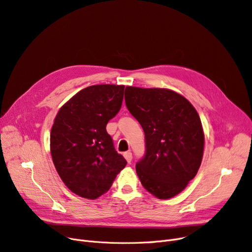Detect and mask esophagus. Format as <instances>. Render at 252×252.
I'll list each match as a JSON object with an SVG mask.
<instances>
[{
  "mask_svg": "<svg viewBox=\"0 0 252 252\" xmlns=\"http://www.w3.org/2000/svg\"><path fill=\"white\" fill-rule=\"evenodd\" d=\"M124 157H125V159H126L128 163H131V160H132V153L131 152H125Z\"/></svg>",
  "mask_w": 252,
  "mask_h": 252,
  "instance_id": "obj_1",
  "label": "esophagus"
}]
</instances>
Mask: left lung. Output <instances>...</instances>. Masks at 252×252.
<instances>
[{"instance_id":"1","label":"left lung","mask_w":252,"mask_h":252,"mask_svg":"<svg viewBox=\"0 0 252 252\" xmlns=\"http://www.w3.org/2000/svg\"><path fill=\"white\" fill-rule=\"evenodd\" d=\"M125 102L145 132L146 155L135 165L140 183L159 199L176 196L202 163L205 134L196 109L164 88L126 87Z\"/></svg>"}]
</instances>
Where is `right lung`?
Masks as SVG:
<instances>
[{"label": "right lung", "instance_id": "add662e5", "mask_svg": "<svg viewBox=\"0 0 252 252\" xmlns=\"http://www.w3.org/2000/svg\"><path fill=\"white\" fill-rule=\"evenodd\" d=\"M123 85L83 89L59 109L50 131V153L63 183L78 196L96 199L127 164L115 150L106 124L120 110Z\"/></svg>", "mask_w": 252, "mask_h": 252}]
</instances>
